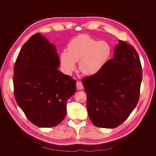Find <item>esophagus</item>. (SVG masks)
I'll return each mask as SVG.
<instances>
[{"label":"esophagus","mask_w":156,"mask_h":156,"mask_svg":"<svg viewBox=\"0 0 156 156\" xmlns=\"http://www.w3.org/2000/svg\"><path fill=\"white\" fill-rule=\"evenodd\" d=\"M76 86H77V88L78 90H82L83 88V83L80 81H77V84H76Z\"/></svg>","instance_id":"obj_1"}]
</instances>
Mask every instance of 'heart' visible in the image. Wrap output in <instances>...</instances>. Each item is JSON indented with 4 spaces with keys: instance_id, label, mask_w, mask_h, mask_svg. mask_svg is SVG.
Here are the masks:
<instances>
[{
    "instance_id": "1",
    "label": "heart",
    "mask_w": 156,
    "mask_h": 156,
    "mask_svg": "<svg viewBox=\"0 0 156 156\" xmlns=\"http://www.w3.org/2000/svg\"><path fill=\"white\" fill-rule=\"evenodd\" d=\"M111 47L105 41H98L87 34L71 40L67 51L60 54V62L67 73H72L79 61V69L87 75L97 74L105 66L111 55Z\"/></svg>"
}]
</instances>
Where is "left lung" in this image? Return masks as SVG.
Here are the masks:
<instances>
[{
  "label": "left lung",
  "mask_w": 156,
  "mask_h": 156,
  "mask_svg": "<svg viewBox=\"0 0 156 156\" xmlns=\"http://www.w3.org/2000/svg\"><path fill=\"white\" fill-rule=\"evenodd\" d=\"M142 78L138 53L133 46L119 40L114 58L100 72L82 80L94 125L115 128L123 123L137 105Z\"/></svg>",
  "instance_id": "left-lung-1"
}]
</instances>
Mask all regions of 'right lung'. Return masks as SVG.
Listing matches in <instances>:
<instances>
[{"mask_svg":"<svg viewBox=\"0 0 156 156\" xmlns=\"http://www.w3.org/2000/svg\"><path fill=\"white\" fill-rule=\"evenodd\" d=\"M59 58L53 44L39 33L23 45L13 68L14 96L33 124L57 126L66 115L68 99L76 81L58 69Z\"/></svg>","mask_w":156,"mask_h":156,"instance_id":"right-lung-1","label":"right lung"}]
</instances>
